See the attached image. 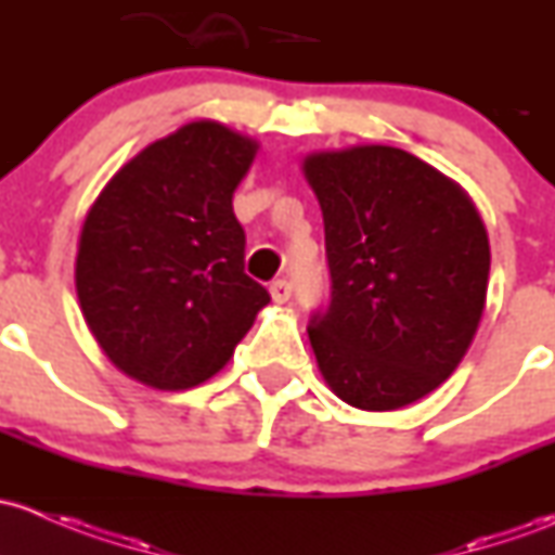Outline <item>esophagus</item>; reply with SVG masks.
Returning a JSON list of instances; mask_svg holds the SVG:
<instances>
[{
    "label": "esophagus",
    "mask_w": 555,
    "mask_h": 555,
    "mask_svg": "<svg viewBox=\"0 0 555 555\" xmlns=\"http://www.w3.org/2000/svg\"><path fill=\"white\" fill-rule=\"evenodd\" d=\"M291 291H294V285H291L288 280H275V283L270 285V294L278 305H283V301L291 299Z\"/></svg>",
    "instance_id": "obj_1"
}]
</instances>
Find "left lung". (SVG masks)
I'll list each match as a JSON object with an SVG mask.
<instances>
[{
  "mask_svg": "<svg viewBox=\"0 0 555 555\" xmlns=\"http://www.w3.org/2000/svg\"><path fill=\"white\" fill-rule=\"evenodd\" d=\"M325 227L331 299L307 334L345 403L392 411L460 365L483 315L489 237L441 170L396 146L305 159Z\"/></svg>",
  "mask_w": 555,
  "mask_h": 555,
  "instance_id": "8db88e82",
  "label": "left lung"
}]
</instances>
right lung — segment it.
<instances>
[{"label":"right lung","mask_w":555,"mask_h":555,"mask_svg":"<svg viewBox=\"0 0 555 555\" xmlns=\"http://www.w3.org/2000/svg\"><path fill=\"white\" fill-rule=\"evenodd\" d=\"M259 146L190 122L114 173L85 219L77 296L108 361L157 390L210 379L270 305L232 194Z\"/></svg>","instance_id":"1"}]
</instances>
